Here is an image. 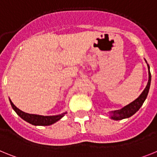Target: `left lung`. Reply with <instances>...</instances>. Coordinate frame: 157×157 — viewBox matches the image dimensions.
Segmentation results:
<instances>
[{
  "label": "left lung",
  "mask_w": 157,
  "mask_h": 157,
  "mask_svg": "<svg viewBox=\"0 0 157 157\" xmlns=\"http://www.w3.org/2000/svg\"><path fill=\"white\" fill-rule=\"evenodd\" d=\"M147 65H148V70H149V81H148L146 87L145 88L143 92L141 93V95L137 99L134 100L133 102L130 103L129 105H126L125 107H123V109H120V110L110 112L111 119L114 120H123V119H126V118L130 117L134 114H135L136 112L139 110L141 105H143L144 101H145L147 96H148V94H149L151 83V73L150 71H149V64Z\"/></svg>",
  "instance_id": "1"
}]
</instances>
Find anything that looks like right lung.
Instances as JSON below:
<instances>
[{"label": "right lung", "mask_w": 157, "mask_h": 157, "mask_svg": "<svg viewBox=\"0 0 157 157\" xmlns=\"http://www.w3.org/2000/svg\"><path fill=\"white\" fill-rule=\"evenodd\" d=\"M10 103L12 105V109L14 111L17 113L18 116L19 117H21L23 120L27 121V123H30L32 125L34 126H49L52 125L58 120H59L66 114L67 112L62 113V114L56 115V116H40V115H34V114H29L27 112H24L19 109L16 105H14L10 99Z\"/></svg>", "instance_id": "1"}]
</instances>
